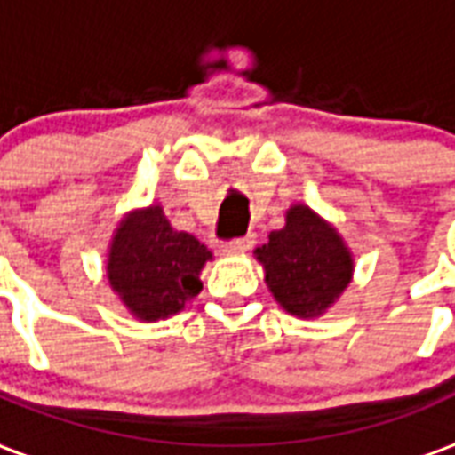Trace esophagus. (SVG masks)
Here are the masks:
<instances>
[{"label": "esophagus", "mask_w": 455, "mask_h": 455, "mask_svg": "<svg viewBox=\"0 0 455 455\" xmlns=\"http://www.w3.org/2000/svg\"><path fill=\"white\" fill-rule=\"evenodd\" d=\"M253 241H256V234H246V236L231 238L221 248H224V253H243V251L253 246Z\"/></svg>", "instance_id": "esophagus-1"}]
</instances>
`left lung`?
<instances>
[{
    "label": "left lung",
    "mask_w": 455,
    "mask_h": 455,
    "mask_svg": "<svg viewBox=\"0 0 455 455\" xmlns=\"http://www.w3.org/2000/svg\"><path fill=\"white\" fill-rule=\"evenodd\" d=\"M256 258L266 267L270 292L290 315H322L351 283L348 248L336 228L305 204L287 212L285 227L270 231L267 243L256 248Z\"/></svg>",
    "instance_id": "8db88e82"
}]
</instances>
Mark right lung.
I'll list each match as a JSON object with an SVG mask.
<instances>
[{
	"label": "right lung",
	"instance_id": "add662e5",
	"mask_svg": "<svg viewBox=\"0 0 455 455\" xmlns=\"http://www.w3.org/2000/svg\"><path fill=\"white\" fill-rule=\"evenodd\" d=\"M212 251L185 231H175L160 207L124 219L109 248L107 277L124 305L143 322H158L180 312L199 295V273Z\"/></svg>",
	"mask_w": 455,
	"mask_h": 455
}]
</instances>
